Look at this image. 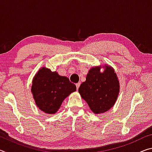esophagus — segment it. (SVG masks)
<instances>
[{
	"instance_id": "1",
	"label": "esophagus",
	"mask_w": 152,
	"mask_h": 152,
	"mask_svg": "<svg viewBox=\"0 0 152 152\" xmlns=\"http://www.w3.org/2000/svg\"><path fill=\"white\" fill-rule=\"evenodd\" d=\"M76 89H77V90H78L80 86V82H78V83L76 84Z\"/></svg>"
}]
</instances>
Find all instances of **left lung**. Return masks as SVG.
<instances>
[{
	"label": "left lung",
	"instance_id": "obj_1",
	"mask_svg": "<svg viewBox=\"0 0 152 152\" xmlns=\"http://www.w3.org/2000/svg\"><path fill=\"white\" fill-rule=\"evenodd\" d=\"M104 71L100 72L102 67ZM120 91L119 81L110 66H95L90 69L86 81L79 87L78 92L94 114L107 112L114 106Z\"/></svg>",
	"mask_w": 152,
	"mask_h": 152
}]
</instances>
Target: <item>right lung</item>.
Instances as JSON below:
<instances>
[{
	"mask_svg": "<svg viewBox=\"0 0 152 152\" xmlns=\"http://www.w3.org/2000/svg\"><path fill=\"white\" fill-rule=\"evenodd\" d=\"M31 91L37 107L52 115L60 109L64 100L76 91V86L67 77L42 67L33 77Z\"/></svg>",
	"mask_w": 152,
	"mask_h": 152,
	"instance_id": "add662e5",
	"label": "right lung"
}]
</instances>
